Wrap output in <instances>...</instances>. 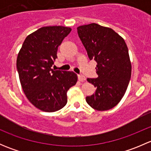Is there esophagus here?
Returning a JSON list of instances; mask_svg holds the SVG:
<instances>
[{
  "instance_id": "34e87169",
  "label": "esophagus",
  "mask_w": 151,
  "mask_h": 151,
  "mask_svg": "<svg viewBox=\"0 0 151 151\" xmlns=\"http://www.w3.org/2000/svg\"><path fill=\"white\" fill-rule=\"evenodd\" d=\"M78 80L81 82L85 81V77L84 75H83V74H78Z\"/></svg>"
}]
</instances>
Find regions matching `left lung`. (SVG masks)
I'll use <instances>...</instances> for the list:
<instances>
[{"label":"left lung","instance_id":"1","mask_svg":"<svg viewBox=\"0 0 151 151\" xmlns=\"http://www.w3.org/2000/svg\"><path fill=\"white\" fill-rule=\"evenodd\" d=\"M77 33L90 60L97 62L98 77L87 79L96 90L87 103L96 110L112 109L124 96L132 74L126 42L112 29L96 23L78 27Z\"/></svg>","mask_w":151,"mask_h":151}]
</instances>
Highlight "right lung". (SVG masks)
Wrapping results in <instances>:
<instances>
[{"label":"right lung","mask_w":151,"mask_h":151,"mask_svg":"<svg viewBox=\"0 0 151 151\" xmlns=\"http://www.w3.org/2000/svg\"><path fill=\"white\" fill-rule=\"evenodd\" d=\"M71 29L47 26L26 37L17 59V68L25 96L38 109L48 112L62 109L67 103V91L76 84L73 71H54L58 47Z\"/></svg>","instance_id":"1"}]
</instances>
